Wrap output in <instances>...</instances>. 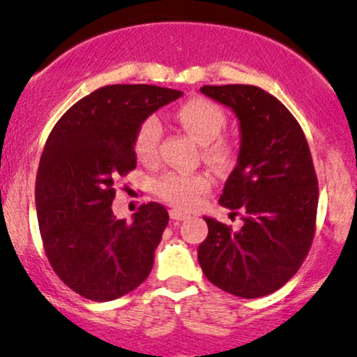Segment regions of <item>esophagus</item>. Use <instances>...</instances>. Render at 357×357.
<instances>
[{
    "instance_id": "34e87169",
    "label": "esophagus",
    "mask_w": 357,
    "mask_h": 357,
    "mask_svg": "<svg viewBox=\"0 0 357 357\" xmlns=\"http://www.w3.org/2000/svg\"><path fill=\"white\" fill-rule=\"evenodd\" d=\"M170 218L174 221H183L189 218V214L182 213V211H178V209H170Z\"/></svg>"
}]
</instances>
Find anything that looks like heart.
<instances>
[{"label": "heart", "mask_w": 357, "mask_h": 357, "mask_svg": "<svg viewBox=\"0 0 357 357\" xmlns=\"http://www.w3.org/2000/svg\"><path fill=\"white\" fill-rule=\"evenodd\" d=\"M175 117L187 132L204 146V156L209 163L218 168H228L233 165L236 149L233 143L221 132L226 128V112L223 107L206 97H194L180 103ZM162 122L156 116H148L137 126L134 132L132 149L141 163H153L158 156L162 141ZM211 177L208 174H182L168 172L155 182V194L165 202L178 209H190L197 204L211 189Z\"/></svg>", "instance_id": "obj_1"}]
</instances>
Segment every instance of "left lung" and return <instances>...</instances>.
<instances>
[{"mask_svg":"<svg viewBox=\"0 0 357 357\" xmlns=\"http://www.w3.org/2000/svg\"><path fill=\"white\" fill-rule=\"evenodd\" d=\"M231 107L240 121L238 165L220 204L238 214L231 231L213 218L199 245V264L220 289L240 298L274 293L296 274L317 229L318 180L301 126L274 95L254 85L201 88Z\"/></svg>","mask_w":357,"mask_h":357,"instance_id":"8db88e82","label":"left lung"}]
</instances>
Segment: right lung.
I'll list each match as a JSON object with an SVG mask.
<instances>
[{
	"label": "right lung",
	"instance_id": "obj_1",
	"mask_svg": "<svg viewBox=\"0 0 357 357\" xmlns=\"http://www.w3.org/2000/svg\"><path fill=\"white\" fill-rule=\"evenodd\" d=\"M182 91L109 85L78 100L45 141L36 180L42 245L57 278L79 296L110 301L136 289L153 267L168 225L158 202L132 221L112 213L116 182L136 168L137 126Z\"/></svg>",
	"mask_w": 357,
	"mask_h": 357
}]
</instances>
